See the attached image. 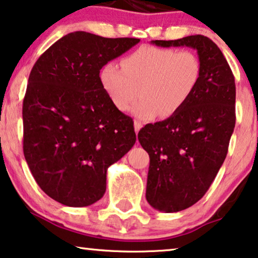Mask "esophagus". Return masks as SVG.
I'll return each mask as SVG.
<instances>
[{
    "instance_id": "obj_1",
    "label": "esophagus",
    "mask_w": 258,
    "mask_h": 258,
    "mask_svg": "<svg viewBox=\"0 0 258 258\" xmlns=\"http://www.w3.org/2000/svg\"><path fill=\"white\" fill-rule=\"evenodd\" d=\"M134 128H135V133L139 134L141 128H142V123L140 121H134Z\"/></svg>"
}]
</instances>
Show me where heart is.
<instances>
[{
  "mask_svg": "<svg viewBox=\"0 0 258 258\" xmlns=\"http://www.w3.org/2000/svg\"><path fill=\"white\" fill-rule=\"evenodd\" d=\"M119 67L114 62L100 70V82L112 105L132 112L141 121H150L160 114L170 117L181 110L197 89L202 64L191 50H175L142 45L126 55Z\"/></svg>",
  "mask_w": 258,
  "mask_h": 258,
  "instance_id": "b5f03b06",
  "label": "heart"
}]
</instances>
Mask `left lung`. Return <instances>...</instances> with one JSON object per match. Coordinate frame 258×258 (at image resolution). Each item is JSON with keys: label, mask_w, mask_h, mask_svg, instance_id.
Wrapping results in <instances>:
<instances>
[{"label": "left lung", "mask_w": 258, "mask_h": 258, "mask_svg": "<svg viewBox=\"0 0 258 258\" xmlns=\"http://www.w3.org/2000/svg\"><path fill=\"white\" fill-rule=\"evenodd\" d=\"M151 43L195 49L202 64L201 81L188 103L139 133L150 157L148 203L158 211L177 213L202 199L227 156L236 122L235 77L220 48L203 35Z\"/></svg>", "instance_id": "obj_1"}]
</instances>
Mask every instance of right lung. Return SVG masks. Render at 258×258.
<instances>
[{
	"instance_id": "obj_1",
	"label": "right lung",
	"mask_w": 258,
	"mask_h": 258,
	"mask_svg": "<svg viewBox=\"0 0 258 258\" xmlns=\"http://www.w3.org/2000/svg\"><path fill=\"white\" fill-rule=\"evenodd\" d=\"M86 31L56 41L31 69L23 100V153L40 188L68 207L105 192L107 170L136 142L133 118L117 110L100 70L139 43Z\"/></svg>"
}]
</instances>
